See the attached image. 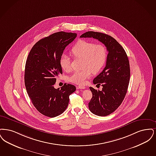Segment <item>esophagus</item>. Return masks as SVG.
Masks as SVG:
<instances>
[{
	"label": "esophagus",
	"instance_id": "obj_1",
	"mask_svg": "<svg viewBox=\"0 0 156 156\" xmlns=\"http://www.w3.org/2000/svg\"><path fill=\"white\" fill-rule=\"evenodd\" d=\"M77 89H84L86 87L84 86H78L76 87Z\"/></svg>",
	"mask_w": 156,
	"mask_h": 156
}]
</instances>
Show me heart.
I'll use <instances>...</instances> for the list:
<instances>
[{
    "label": "heart",
    "mask_w": 156,
    "mask_h": 156,
    "mask_svg": "<svg viewBox=\"0 0 156 156\" xmlns=\"http://www.w3.org/2000/svg\"><path fill=\"white\" fill-rule=\"evenodd\" d=\"M71 54L75 58L82 59V70L75 71L69 77V81L79 85L86 83L91 72L98 73L107 61V50L102 44H95L94 42L80 40L72 47ZM62 69L68 72L70 69V60L68 55L63 54L60 58Z\"/></svg>",
    "instance_id": "b5f03b06"
}]
</instances>
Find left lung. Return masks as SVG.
<instances>
[{"label":"left lung","instance_id":"left-lung-1","mask_svg":"<svg viewBox=\"0 0 156 156\" xmlns=\"http://www.w3.org/2000/svg\"><path fill=\"white\" fill-rule=\"evenodd\" d=\"M80 37L97 39L105 45L108 51L105 67L93 80L94 84L101 85L102 90L90 87L93 97L88 103L92 113L105 116L120 106L127 93L130 75L128 58L118 42L107 34L88 31Z\"/></svg>","mask_w":156,"mask_h":156}]
</instances>
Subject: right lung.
I'll use <instances>...</instances> for the list:
<instances>
[{"label":"right lung","mask_w":156,"mask_h":156,"mask_svg":"<svg viewBox=\"0 0 156 156\" xmlns=\"http://www.w3.org/2000/svg\"><path fill=\"white\" fill-rule=\"evenodd\" d=\"M77 34L60 31L38 41L31 48L25 66L24 82L27 93L35 108L42 115L54 118L68 107L69 95L76 87L64 84L54 88L56 78L62 74L60 58Z\"/></svg>","instance_id":"obj_1"}]
</instances>
